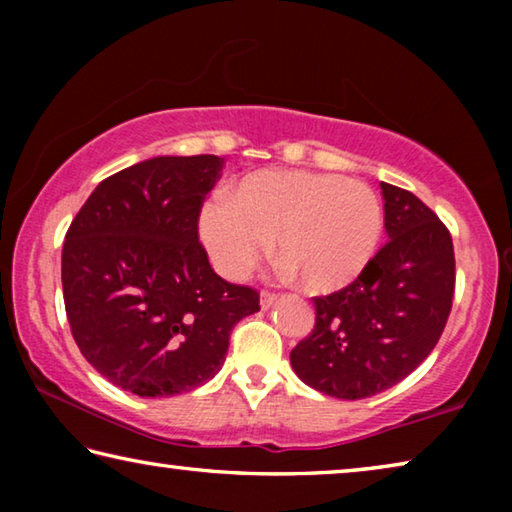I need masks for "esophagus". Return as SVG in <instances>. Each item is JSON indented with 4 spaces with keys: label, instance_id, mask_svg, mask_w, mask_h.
<instances>
[{
    "label": "esophagus",
    "instance_id": "34e87169",
    "mask_svg": "<svg viewBox=\"0 0 512 512\" xmlns=\"http://www.w3.org/2000/svg\"><path fill=\"white\" fill-rule=\"evenodd\" d=\"M275 300H277L275 293H271V291H262V296H259V307H262L264 311H266V309H271V307L275 305Z\"/></svg>",
    "mask_w": 512,
    "mask_h": 512
}]
</instances>
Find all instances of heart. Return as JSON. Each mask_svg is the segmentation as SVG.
Returning <instances> with one entry per match:
<instances>
[{
    "mask_svg": "<svg viewBox=\"0 0 512 512\" xmlns=\"http://www.w3.org/2000/svg\"><path fill=\"white\" fill-rule=\"evenodd\" d=\"M198 230L225 277H244L275 237L284 273L300 275L309 291L334 293L357 282L372 262L384 210L379 196L359 180L268 169L241 178L228 201H207Z\"/></svg>",
    "mask_w": 512,
    "mask_h": 512,
    "instance_id": "b5f03b06",
    "label": "heart"
}]
</instances>
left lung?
<instances>
[{"label":"left lung","instance_id":"1","mask_svg":"<svg viewBox=\"0 0 512 512\" xmlns=\"http://www.w3.org/2000/svg\"><path fill=\"white\" fill-rule=\"evenodd\" d=\"M388 241L350 287L314 298L316 325L291 350L307 386L363 400L409 377L443 334L454 298V244L418 196L381 183Z\"/></svg>","mask_w":512,"mask_h":512}]
</instances>
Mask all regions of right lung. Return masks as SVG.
I'll return each instance as SVG.
<instances>
[{
	"label": "right lung",
	"mask_w": 512,
	"mask_h": 512,
	"mask_svg": "<svg viewBox=\"0 0 512 512\" xmlns=\"http://www.w3.org/2000/svg\"><path fill=\"white\" fill-rule=\"evenodd\" d=\"M219 155H160L97 185L69 225L63 298L92 368L140 397L210 381L259 293L216 275L198 241Z\"/></svg>",
	"instance_id": "obj_1"
}]
</instances>
